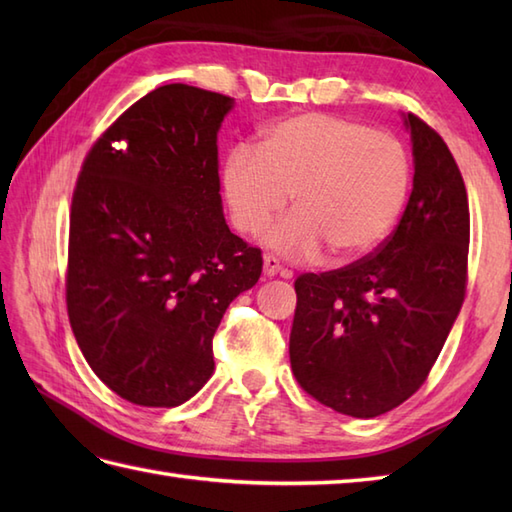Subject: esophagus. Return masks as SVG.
I'll list each match as a JSON object with an SVG mask.
<instances>
[{
  "label": "esophagus",
  "mask_w": 512,
  "mask_h": 512,
  "mask_svg": "<svg viewBox=\"0 0 512 512\" xmlns=\"http://www.w3.org/2000/svg\"><path fill=\"white\" fill-rule=\"evenodd\" d=\"M264 275L266 277H275V275H281V277H290V273L286 268H281L279 259L273 257V255H266L264 257Z\"/></svg>",
  "instance_id": "34e87169"
}]
</instances>
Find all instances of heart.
Instances as JSON below:
<instances>
[{"mask_svg": "<svg viewBox=\"0 0 512 512\" xmlns=\"http://www.w3.org/2000/svg\"><path fill=\"white\" fill-rule=\"evenodd\" d=\"M411 165L387 132L334 114H299L270 125L259 145L226 156L222 191L231 222L259 235L292 195L295 213L268 231V244L297 262L358 259L383 244L407 202Z\"/></svg>", "mask_w": 512, "mask_h": 512, "instance_id": "obj_1", "label": "heart"}]
</instances>
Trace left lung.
<instances>
[{
  "label": "left lung",
  "instance_id": "1",
  "mask_svg": "<svg viewBox=\"0 0 512 512\" xmlns=\"http://www.w3.org/2000/svg\"><path fill=\"white\" fill-rule=\"evenodd\" d=\"M405 125L413 189L396 231L350 266L295 281L292 374L321 405L354 418L416 394L466 292L471 220L458 162L416 114Z\"/></svg>",
  "mask_w": 512,
  "mask_h": 512
}]
</instances>
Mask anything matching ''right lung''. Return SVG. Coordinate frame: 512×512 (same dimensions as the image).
<instances>
[{"label": "right lung", "instance_id": "obj_1", "mask_svg": "<svg viewBox=\"0 0 512 512\" xmlns=\"http://www.w3.org/2000/svg\"><path fill=\"white\" fill-rule=\"evenodd\" d=\"M231 96L171 83L92 145L70 211L65 303L85 361L140 407H178L211 378L213 334L262 275L228 228L217 132Z\"/></svg>", "mask_w": 512, "mask_h": 512}]
</instances>
